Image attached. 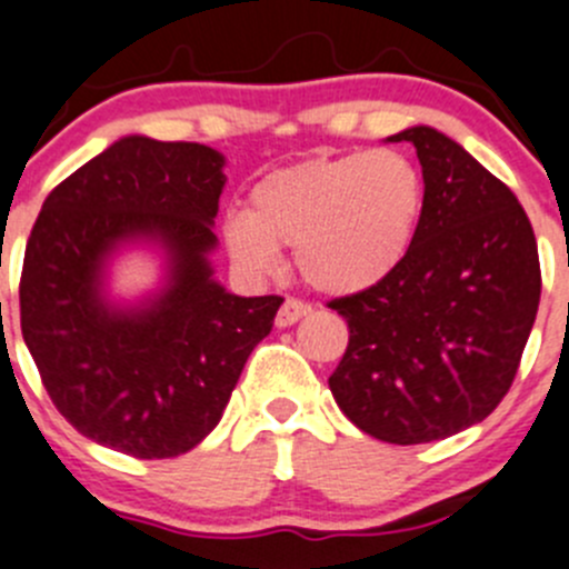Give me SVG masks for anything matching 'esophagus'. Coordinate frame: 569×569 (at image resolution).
Segmentation results:
<instances>
[{"mask_svg":"<svg viewBox=\"0 0 569 569\" xmlns=\"http://www.w3.org/2000/svg\"><path fill=\"white\" fill-rule=\"evenodd\" d=\"M309 312H312V307H309V303L298 301V298H287V301L282 303V307H279V312H277V326H279V329H287V326L298 323V320H301L303 315H309Z\"/></svg>","mask_w":569,"mask_h":569,"instance_id":"obj_1","label":"esophagus"}]
</instances>
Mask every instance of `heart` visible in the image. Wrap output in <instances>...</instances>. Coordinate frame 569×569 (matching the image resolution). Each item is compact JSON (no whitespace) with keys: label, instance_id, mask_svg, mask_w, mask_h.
Masks as SVG:
<instances>
[{"label":"heart","instance_id":"obj_1","mask_svg":"<svg viewBox=\"0 0 569 569\" xmlns=\"http://www.w3.org/2000/svg\"><path fill=\"white\" fill-rule=\"evenodd\" d=\"M426 177L396 149L312 157L268 171L249 212H229L221 238L234 266L266 277L279 249L326 296H359L392 277L412 254L426 218Z\"/></svg>","mask_w":569,"mask_h":569}]
</instances>
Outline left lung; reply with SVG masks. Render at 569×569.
<instances>
[{
    "instance_id": "obj_1",
    "label": "left lung",
    "mask_w": 569,
    "mask_h": 569,
    "mask_svg": "<svg viewBox=\"0 0 569 569\" xmlns=\"http://www.w3.org/2000/svg\"><path fill=\"white\" fill-rule=\"evenodd\" d=\"M418 149L426 218L387 282L329 303L348 348L329 376L357 429L392 446L481 423L515 381L539 307V254L517 196L435 127L387 138Z\"/></svg>"
}]
</instances>
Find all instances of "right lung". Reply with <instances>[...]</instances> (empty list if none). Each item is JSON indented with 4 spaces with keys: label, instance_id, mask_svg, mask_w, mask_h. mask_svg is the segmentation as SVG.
<instances>
[{
    "label": "right lung",
    "instance_id": "right-lung-1",
    "mask_svg": "<svg viewBox=\"0 0 569 569\" xmlns=\"http://www.w3.org/2000/svg\"><path fill=\"white\" fill-rule=\"evenodd\" d=\"M227 157L127 134L47 196L21 271V335L58 412L138 459L188 453L218 426L279 296H234L210 254ZM151 248L163 279L112 299L109 266Z\"/></svg>",
    "mask_w": 569,
    "mask_h": 569
}]
</instances>
